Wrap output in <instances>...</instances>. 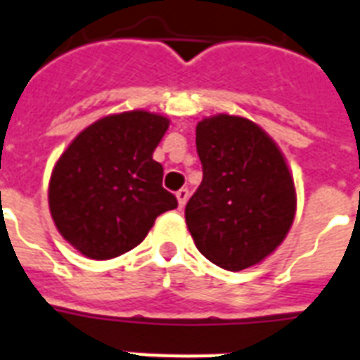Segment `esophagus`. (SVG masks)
<instances>
[{
    "label": "esophagus",
    "instance_id": "1",
    "mask_svg": "<svg viewBox=\"0 0 360 360\" xmlns=\"http://www.w3.org/2000/svg\"><path fill=\"white\" fill-rule=\"evenodd\" d=\"M175 196H177V204H179V207H183L188 200V188H181V191L175 193Z\"/></svg>",
    "mask_w": 360,
    "mask_h": 360
}]
</instances>
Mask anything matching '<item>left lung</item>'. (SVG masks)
Segmentation results:
<instances>
[{
  "mask_svg": "<svg viewBox=\"0 0 360 360\" xmlns=\"http://www.w3.org/2000/svg\"><path fill=\"white\" fill-rule=\"evenodd\" d=\"M202 183L185 207L194 244L225 271L262 263L295 217V185L275 141L255 122L215 114L196 126Z\"/></svg>",
  "mask_w": 360,
  "mask_h": 360,
  "instance_id": "8db88e82",
  "label": "left lung"
}]
</instances>
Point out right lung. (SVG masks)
Here are the masks:
<instances>
[{
	"instance_id": "1",
	"label": "right lung",
	"mask_w": 360,
	"mask_h": 360,
	"mask_svg": "<svg viewBox=\"0 0 360 360\" xmlns=\"http://www.w3.org/2000/svg\"><path fill=\"white\" fill-rule=\"evenodd\" d=\"M169 127L148 110L110 114L79 131L49 179L53 223L89 259H112L145 240L160 214L177 200L162 187L164 167L153 158Z\"/></svg>"
}]
</instances>
